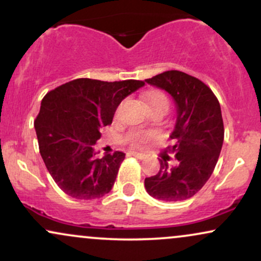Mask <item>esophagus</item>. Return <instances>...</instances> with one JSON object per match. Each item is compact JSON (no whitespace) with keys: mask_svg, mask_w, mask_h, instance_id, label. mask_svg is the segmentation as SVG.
Masks as SVG:
<instances>
[{"mask_svg":"<svg viewBox=\"0 0 261 261\" xmlns=\"http://www.w3.org/2000/svg\"><path fill=\"white\" fill-rule=\"evenodd\" d=\"M130 154L134 155V157H136V158H140V160H142V158L146 157V154L140 153V152H130Z\"/></svg>","mask_w":261,"mask_h":261,"instance_id":"34e87169","label":"esophagus"}]
</instances>
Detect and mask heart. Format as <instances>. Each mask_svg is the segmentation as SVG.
Masks as SVG:
<instances>
[{
    "label": "heart",
    "instance_id": "b5f03b06",
    "mask_svg": "<svg viewBox=\"0 0 261 261\" xmlns=\"http://www.w3.org/2000/svg\"><path fill=\"white\" fill-rule=\"evenodd\" d=\"M146 100H147L148 106L152 110L163 109V110H167V112H168L169 99H168V97L164 94V93H162L160 91L149 92L147 94V97H146ZM121 106L122 104H119L118 108H116L115 115H118V114L120 113ZM151 137H152L151 135L147 133H142V131H133V133H130L127 135L126 140L131 146H134V147H140V146H142L143 143L148 142V141L151 140Z\"/></svg>",
    "mask_w": 261,
    "mask_h": 261
}]
</instances>
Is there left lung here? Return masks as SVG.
Returning a JSON list of instances; mask_svg holds the SVG:
<instances>
[{
	"mask_svg": "<svg viewBox=\"0 0 261 261\" xmlns=\"http://www.w3.org/2000/svg\"><path fill=\"white\" fill-rule=\"evenodd\" d=\"M146 82L172 95L178 118L170 135L173 145L167 147L173 158L162 157L160 172L145 179V188L162 201L188 200L208 180L220 157L224 137L220 103L208 86L181 71H166Z\"/></svg>",
	"mask_w": 261,
	"mask_h": 261,
	"instance_id": "1",
	"label": "left lung"
}]
</instances>
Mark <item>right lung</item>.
Instances as JSON below:
<instances>
[{
	"label": "right lung",
	"mask_w": 261,
	"mask_h": 261,
	"mask_svg": "<svg viewBox=\"0 0 261 261\" xmlns=\"http://www.w3.org/2000/svg\"><path fill=\"white\" fill-rule=\"evenodd\" d=\"M143 81L77 79L46 93L35 119L39 151L50 175L68 196L92 200L112 190L124 152L95 158L100 130L121 100Z\"/></svg>",
	"instance_id": "right-lung-1"
}]
</instances>
